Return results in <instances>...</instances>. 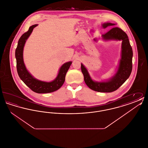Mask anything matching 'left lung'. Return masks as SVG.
Here are the masks:
<instances>
[{"label": "left lung", "instance_id": "1", "mask_svg": "<svg viewBox=\"0 0 148 148\" xmlns=\"http://www.w3.org/2000/svg\"><path fill=\"white\" fill-rule=\"evenodd\" d=\"M115 25L110 23L103 24L104 28ZM105 39H116L122 40L121 58L116 74L110 80L106 82H95L92 80L84 66L81 64L82 72L84 75L85 83L94 91L102 92H111L117 90L129 77L133 68V50L127 34L118 27H113L103 35Z\"/></svg>", "mask_w": 148, "mask_h": 148}]
</instances>
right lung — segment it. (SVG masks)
<instances>
[{
    "instance_id": "add662e5",
    "label": "right lung",
    "mask_w": 148,
    "mask_h": 148,
    "mask_svg": "<svg viewBox=\"0 0 148 148\" xmlns=\"http://www.w3.org/2000/svg\"><path fill=\"white\" fill-rule=\"evenodd\" d=\"M38 25L35 24L29 27L28 30L21 35L19 39L18 45L15 50V58L16 60V69L19 77L27 86L36 93H48L58 90L64 84L65 75L71 64V62L64 64L60 68L56 79L51 82H44L38 80L33 77L27 70L23 62V48L29 35L33 29Z\"/></svg>"
}]
</instances>
